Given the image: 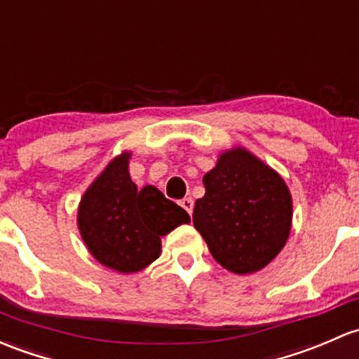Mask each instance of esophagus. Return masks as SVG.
<instances>
[{"label":"esophagus","instance_id":"esophagus-1","mask_svg":"<svg viewBox=\"0 0 359 359\" xmlns=\"http://www.w3.org/2000/svg\"><path fill=\"white\" fill-rule=\"evenodd\" d=\"M180 206H182V208L191 215L192 208H194V201H192V198H184L182 201H180Z\"/></svg>","mask_w":359,"mask_h":359}]
</instances>
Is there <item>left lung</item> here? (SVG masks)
Returning a JSON list of instances; mask_svg holds the SVG:
<instances>
[{"instance_id": "left-lung-1", "label": "left lung", "mask_w": 359, "mask_h": 359, "mask_svg": "<svg viewBox=\"0 0 359 359\" xmlns=\"http://www.w3.org/2000/svg\"><path fill=\"white\" fill-rule=\"evenodd\" d=\"M203 184L206 192L196 201L192 222L211 256L237 275L265 269L285 246L292 225L284 179L239 146L218 156Z\"/></svg>"}]
</instances>
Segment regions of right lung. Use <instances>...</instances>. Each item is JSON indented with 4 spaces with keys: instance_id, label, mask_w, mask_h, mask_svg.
Returning a JSON list of instances; mask_svg holds the SVG:
<instances>
[{
    "instance_id": "obj_1",
    "label": "right lung",
    "mask_w": 359,
    "mask_h": 359,
    "mask_svg": "<svg viewBox=\"0 0 359 359\" xmlns=\"http://www.w3.org/2000/svg\"><path fill=\"white\" fill-rule=\"evenodd\" d=\"M129 151L113 158L84 192L77 225L89 252L108 269L134 273L161 252V237L182 224L187 211L154 186L137 189L129 173Z\"/></svg>"
}]
</instances>
